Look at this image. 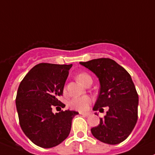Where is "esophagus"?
Listing matches in <instances>:
<instances>
[{"label": "esophagus", "mask_w": 155, "mask_h": 155, "mask_svg": "<svg viewBox=\"0 0 155 155\" xmlns=\"http://www.w3.org/2000/svg\"><path fill=\"white\" fill-rule=\"evenodd\" d=\"M79 114H80V115H85V116H87V115H89L88 112H79Z\"/></svg>", "instance_id": "obj_1"}]
</instances>
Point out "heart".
Segmentation results:
<instances>
[{
    "instance_id": "b5f03b06",
    "label": "heart",
    "mask_w": 155,
    "mask_h": 155,
    "mask_svg": "<svg viewBox=\"0 0 155 155\" xmlns=\"http://www.w3.org/2000/svg\"><path fill=\"white\" fill-rule=\"evenodd\" d=\"M90 77L86 73H81L76 76V79L80 83L84 84L85 80L87 78ZM91 103V98L87 95L75 97L70 102V107L73 109L79 111H85L88 109L89 105Z\"/></svg>"
}]
</instances>
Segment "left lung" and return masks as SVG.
I'll use <instances>...</instances> for the list:
<instances>
[{
    "instance_id": "obj_1",
    "label": "left lung",
    "mask_w": 155,
    "mask_h": 155,
    "mask_svg": "<svg viewBox=\"0 0 155 155\" xmlns=\"http://www.w3.org/2000/svg\"><path fill=\"white\" fill-rule=\"evenodd\" d=\"M79 63L99 79L101 88L93 110L101 112L103 107H109L99 125L91 129L92 135L107 144L121 143L132 132L138 118L139 97L130 75L110 58Z\"/></svg>"
}]
</instances>
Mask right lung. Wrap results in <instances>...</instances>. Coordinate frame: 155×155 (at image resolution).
Listing matches in <instances>:
<instances>
[{"label": "right lung", "mask_w": 155, "mask_h": 155, "mask_svg": "<svg viewBox=\"0 0 155 155\" xmlns=\"http://www.w3.org/2000/svg\"><path fill=\"white\" fill-rule=\"evenodd\" d=\"M72 66L39 64L26 74L18 86L15 105L20 126L37 146L48 148L61 143L70 134L73 117L79 114L69 109L52 112L53 107L63 105L58 97L63 94Z\"/></svg>", "instance_id": "add662e5"}]
</instances>
